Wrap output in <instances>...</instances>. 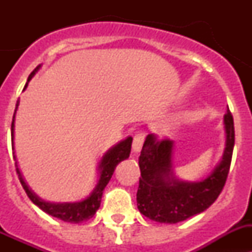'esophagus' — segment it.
Returning a JSON list of instances; mask_svg holds the SVG:
<instances>
[{
  "label": "esophagus",
  "mask_w": 252,
  "mask_h": 252,
  "mask_svg": "<svg viewBox=\"0 0 252 252\" xmlns=\"http://www.w3.org/2000/svg\"><path fill=\"white\" fill-rule=\"evenodd\" d=\"M144 140H145V135L142 133H138V134H135V135H134L133 151L135 152V154H138V152L141 150L142 144H144Z\"/></svg>",
  "instance_id": "1"
}]
</instances>
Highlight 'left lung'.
Masks as SVG:
<instances>
[{"instance_id": "left-lung-1", "label": "left lung", "mask_w": 252, "mask_h": 252, "mask_svg": "<svg viewBox=\"0 0 252 252\" xmlns=\"http://www.w3.org/2000/svg\"><path fill=\"white\" fill-rule=\"evenodd\" d=\"M227 140L223 158L201 182H183L172 169L173 141L149 134L139 157L141 177L136 192L140 213L159 223H178L204 212L217 200L229 173L234 149V121L230 111L224 114Z\"/></svg>"}]
</instances>
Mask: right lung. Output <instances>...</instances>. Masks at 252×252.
Masks as SVG:
<instances>
[{
    "label": "right lung",
    "mask_w": 252,
    "mask_h": 252,
    "mask_svg": "<svg viewBox=\"0 0 252 252\" xmlns=\"http://www.w3.org/2000/svg\"><path fill=\"white\" fill-rule=\"evenodd\" d=\"M39 68L40 65L39 67H36V69L29 75L24 89L27 88L28 83H29L30 79L32 78V75L35 74V72H36ZM18 106H19V101H17V107L13 114V121H12V128H11L12 140H13V131H14V117H16ZM131 142H133V138L129 136V138H126V140L121 141L119 144H117L116 146H113L112 149H110L107 152H106V155L102 157V159H101L100 166H98V168H100V179H98L97 185H96V188L94 189V191L91 192L90 196L86 197L85 200L79 202L51 204V202L44 201V200L40 199L39 196H36V195L32 191V189H29L27 183H25L24 179H23L22 173H20L19 168H18L17 166V162H16V171L23 189L25 190V192H27V195L29 196V199L32 200L37 207L41 208V210L44 211V212H46L47 215L58 218V220H64V222L80 223L83 222V220H90V218L95 215L96 211L98 210V207H100L101 205V199H102L103 190H105L106 185H107L108 182L111 180L117 164L129 157V154H130V149H131ZM13 158L16 159L14 152H13Z\"/></svg>",
    "instance_id": "obj_1"
}]
</instances>
